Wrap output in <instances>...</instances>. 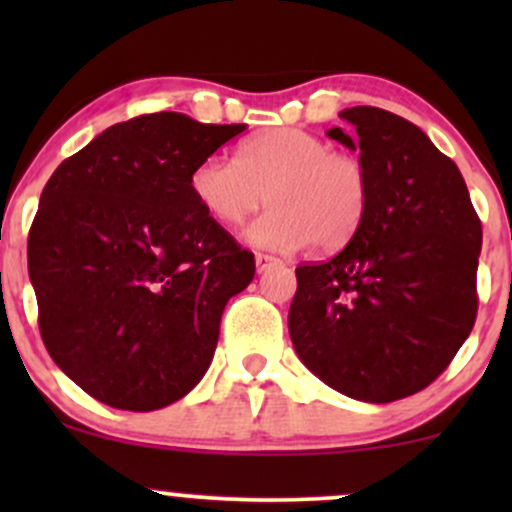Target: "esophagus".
Wrapping results in <instances>:
<instances>
[{
    "instance_id": "obj_1",
    "label": "esophagus",
    "mask_w": 512,
    "mask_h": 512,
    "mask_svg": "<svg viewBox=\"0 0 512 512\" xmlns=\"http://www.w3.org/2000/svg\"><path fill=\"white\" fill-rule=\"evenodd\" d=\"M255 264H257V272H267V269H272L279 264V260L272 255H264V252H257L255 255Z\"/></svg>"
}]
</instances>
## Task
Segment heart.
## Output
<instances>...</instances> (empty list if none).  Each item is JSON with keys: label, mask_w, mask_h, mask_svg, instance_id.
<instances>
[{"label": "heart", "mask_w": 512, "mask_h": 512, "mask_svg": "<svg viewBox=\"0 0 512 512\" xmlns=\"http://www.w3.org/2000/svg\"><path fill=\"white\" fill-rule=\"evenodd\" d=\"M195 199L221 226L236 228L262 207L252 223V245L298 250H342L361 233L370 211V175L354 154L305 129L279 127L240 146L238 161L211 154L190 175Z\"/></svg>", "instance_id": "heart-1"}]
</instances>
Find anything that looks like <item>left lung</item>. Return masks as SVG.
<instances>
[{"label": "left lung", "mask_w": 512, "mask_h": 512, "mask_svg": "<svg viewBox=\"0 0 512 512\" xmlns=\"http://www.w3.org/2000/svg\"><path fill=\"white\" fill-rule=\"evenodd\" d=\"M339 117L349 129L327 137L366 163L370 211L339 255L296 269L289 334L322 383L387 404L431 385L472 332L481 221L419 127L370 105Z\"/></svg>", "instance_id": "8db88e82"}]
</instances>
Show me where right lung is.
Instances as JSON below:
<instances>
[{"label": "right lung", "mask_w": 512, "mask_h": 512, "mask_svg": "<svg viewBox=\"0 0 512 512\" xmlns=\"http://www.w3.org/2000/svg\"><path fill=\"white\" fill-rule=\"evenodd\" d=\"M245 125L139 115L57 166L28 233L52 361L115 409L178 402L207 373L255 255L199 207L190 175Z\"/></svg>", "instance_id": "1"}]
</instances>
